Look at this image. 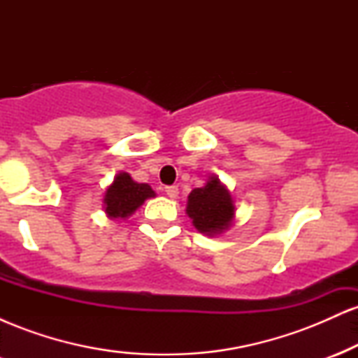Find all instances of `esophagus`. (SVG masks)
Instances as JSON below:
<instances>
[{"instance_id":"1","label":"esophagus","mask_w":358,"mask_h":358,"mask_svg":"<svg viewBox=\"0 0 358 358\" xmlns=\"http://www.w3.org/2000/svg\"><path fill=\"white\" fill-rule=\"evenodd\" d=\"M165 192H166V195L170 196V199H176V196H178V187H175V185L165 187Z\"/></svg>"}]
</instances>
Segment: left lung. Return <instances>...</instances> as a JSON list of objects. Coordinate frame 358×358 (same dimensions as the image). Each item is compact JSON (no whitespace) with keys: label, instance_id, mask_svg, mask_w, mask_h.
Returning <instances> with one entry per match:
<instances>
[{"label":"left lung","instance_id":"obj_1","mask_svg":"<svg viewBox=\"0 0 358 358\" xmlns=\"http://www.w3.org/2000/svg\"><path fill=\"white\" fill-rule=\"evenodd\" d=\"M187 213L196 231L205 236H219L232 225L236 205L231 192L220 183L219 176H212L205 187L190 192Z\"/></svg>","mask_w":358,"mask_h":358}]
</instances>
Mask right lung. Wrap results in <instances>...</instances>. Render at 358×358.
Here are the masks:
<instances>
[{"label":"right lung","mask_w":358,"mask_h":358,"mask_svg":"<svg viewBox=\"0 0 358 358\" xmlns=\"http://www.w3.org/2000/svg\"><path fill=\"white\" fill-rule=\"evenodd\" d=\"M156 193L148 183H138L129 173H117L104 195V210L109 219H127Z\"/></svg>","instance_id":"add662e5"}]
</instances>
